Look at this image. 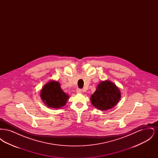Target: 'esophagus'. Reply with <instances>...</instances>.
I'll use <instances>...</instances> for the list:
<instances>
[{"instance_id":"34e87169","label":"esophagus","mask_w":158,"mask_h":158,"mask_svg":"<svg viewBox=\"0 0 158 158\" xmlns=\"http://www.w3.org/2000/svg\"><path fill=\"white\" fill-rule=\"evenodd\" d=\"M76 92L77 94H82V90L81 89H77L76 90Z\"/></svg>"}]
</instances>
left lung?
<instances>
[{
  "mask_svg": "<svg viewBox=\"0 0 158 158\" xmlns=\"http://www.w3.org/2000/svg\"><path fill=\"white\" fill-rule=\"evenodd\" d=\"M121 99L119 88L108 81H103L97 86V89L90 97L92 104L101 111H106L113 108Z\"/></svg>",
  "mask_w": 158,
  "mask_h": 158,
  "instance_id": "1",
  "label": "left lung"
}]
</instances>
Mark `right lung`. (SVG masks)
<instances>
[{
    "label": "right lung",
    "mask_w": 158,
    "mask_h": 158,
    "mask_svg": "<svg viewBox=\"0 0 158 158\" xmlns=\"http://www.w3.org/2000/svg\"><path fill=\"white\" fill-rule=\"evenodd\" d=\"M70 96L61 89L60 83L50 81L45 83L40 91V97L45 105L52 108L59 109L66 104Z\"/></svg>",
    "instance_id": "1"
}]
</instances>
